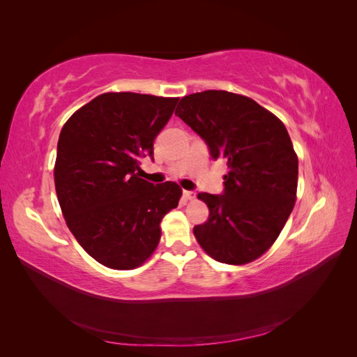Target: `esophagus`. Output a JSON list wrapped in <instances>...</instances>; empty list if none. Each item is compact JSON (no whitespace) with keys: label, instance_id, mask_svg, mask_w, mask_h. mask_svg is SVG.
<instances>
[{"label":"esophagus","instance_id":"1","mask_svg":"<svg viewBox=\"0 0 357 357\" xmlns=\"http://www.w3.org/2000/svg\"><path fill=\"white\" fill-rule=\"evenodd\" d=\"M183 197H185L186 201H192V199H195L197 193L193 190H183Z\"/></svg>","mask_w":357,"mask_h":357}]
</instances>
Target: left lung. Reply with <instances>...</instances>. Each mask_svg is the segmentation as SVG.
<instances>
[{"mask_svg":"<svg viewBox=\"0 0 357 357\" xmlns=\"http://www.w3.org/2000/svg\"><path fill=\"white\" fill-rule=\"evenodd\" d=\"M176 116L229 168L222 195L198 193L210 210L208 220L193 228L198 243L222 264L255 261L295 205L298 158L286 126L252 98L226 91L188 95Z\"/></svg>","mask_w":357,"mask_h":357,"instance_id":"obj_1","label":"left lung"}]
</instances>
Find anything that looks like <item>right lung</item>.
<instances>
[{"instance_id": "1", "label": "right lung", "mask_w": 357, "mask_h": 357, "mask_svg": "<svg viewBox=\"0 0 357 357\" xmlns=\"http://www.w3.org/2000/svg\"><path fill=\"white\" fill-rule=\"evenodd\" d=\"M178 98L132 92L102 93L63 125L55 164L61 210L75 240L95 261L132 269L153 253L160 220L176 208L181 189L172 181L138 177L143 158Z\"/></svg>"}]
</instances>
